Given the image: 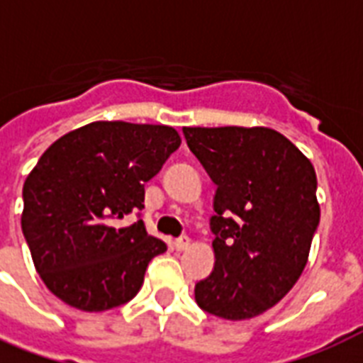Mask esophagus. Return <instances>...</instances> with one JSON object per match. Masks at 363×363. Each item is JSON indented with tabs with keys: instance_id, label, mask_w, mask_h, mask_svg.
Masks as SVG:
<instances>
[{
	"instance_id": "obj_1",
	"label": "esophagus",
	"mask_w": 363,
	"mask_h": 363,
	"mask_svg": "<svg viewBox=\"0 0 363 363\" xmlns=\"http://www.w3.org/2000/svg\"><path fill=\"white\" fill-rule=\"evenodd\" d=\"M188 245H190V238H188V235H181V238H177L175 241H173V247H175L177 250H184Z\"/></svg>"
}]
</instances>
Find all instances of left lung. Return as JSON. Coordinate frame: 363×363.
<instances>
[{"label":"left lung","mask_w":363,"mask_h":363,"mask_svg":"<svg viewBox=\"0 0 363 363\" xmlns=\"http://www.w3.org/2000/svg\"><path fill=\"white\" fill-rule=\"evenodd\" d=\"M216 192L211 232L215 267L196 282L205 313L245 320L298 282L318 222L315 167L269 128H182Z\"/></svg>","instance_id":"1"}]
</instances>
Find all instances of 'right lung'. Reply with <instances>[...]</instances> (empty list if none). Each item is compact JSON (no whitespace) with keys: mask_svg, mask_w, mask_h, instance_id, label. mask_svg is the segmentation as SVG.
<instances>
[{"mask_svg":"<svg viewBox=\"0 0 363 363\" xmlns=\"http://www.w3.org/2000/svg\"><path fill=\"white\" fill-rule=\"evenodd\" d=\"M179 145L169 125L92 122L45 150L22 188V233L54 296L99 313L139 292L148 262L167 250L141 220L145 182Z\"/></svg>","mask_w":363,"mask_h":363,"instance_id":"1","label":"right lung"}]
</instances>
